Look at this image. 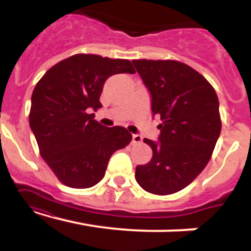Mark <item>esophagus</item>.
<instances>
[{
  "mask_svg": "<svg viewBox=\"0 0 251 251\" xmlns=\"http://www.w3.org/2000/svg\"><path fill=\"white\" fill-rule=\"evenodd\" d=\"M142 140H143V137L140 134H133V135H132V143H133V144L142 143Z\"/></svg>",
  "mask_w": 251,
  "mask_h": 251,
  "instance_id": "34e87169",
  "label": "esophagus"
}]
</instances>
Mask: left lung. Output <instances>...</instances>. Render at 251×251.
Masks as SVG:
<instances>
[{"mask_svg": "<svg viewBox=\"0 0 251 251\" xmlns=\"http://www.w3.org/2000/svg\"><path fill=\"white\" fill-rule=\"evenodd\" d=\"M132 63L151 94L152 114L162 120L158 142L144 139L153 154L135 168V179L151 194H175L211 158L222 127L217 94L205 77L183 62L143 59Z\"/></svg>", "mask_w": 251, "mask_h": 251, "instance_id": "obj_1", "label": "left lung"}]
</instances>
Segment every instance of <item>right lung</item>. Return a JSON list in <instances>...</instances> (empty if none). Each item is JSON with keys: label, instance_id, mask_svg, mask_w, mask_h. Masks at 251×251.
<instances>
[{"label": "right lung", "instance_id": "obj_1", "mask_svg": "<svg viewBox=\"0 0 251 251\" xmlns=\"http://www.w3.org/2000/svg\"><path fill=\"white\" fill-rule=\"evenodd\" d=\"M122 73H135L128 60L75 54L50 68L34 88L29 126L41 157L70 188L99 183L111 155L131 142L125 127H106L92 113L102 106L106 80Z\"/></svg>", "mask_w": 251, "mask_h": 251}]
</instances>
